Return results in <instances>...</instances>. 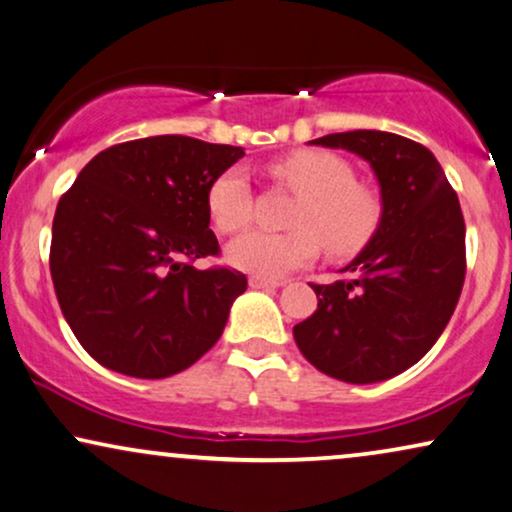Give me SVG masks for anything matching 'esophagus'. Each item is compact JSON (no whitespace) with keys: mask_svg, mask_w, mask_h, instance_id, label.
Instances as JSON below:
<instances>
[{"mask_svg":"<svg viewBox=\"0 0 512 512\" xmlns=\"http://www.w3.org/2000/svg\"><path fill=\"white\" fill-rule=\"evenodd\" d=\"M283 281H274V278H262V276H250V288L255 290H274L281 288Z\"/></svg>","mask_w":512,"mask_h":512,"instance_id":"34e87169","label":"esophagus"}]
</instances>
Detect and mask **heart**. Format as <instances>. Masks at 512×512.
<instances>
[{
  "label": "heart",
  "mask_w": 512,
  "mask_h": 512,
  "mask_svg": "<svg viewBox=\"0 0 512 512\" xmlns=\"http://www.w3.org/2000/svg\"><path fill=\"white\" fill-rule=\"evenodd\" d=\"M276 179L302 193L293 224L295 231L252 229L226 245V262L252 276L281 278L307 267L319 252V241L331 255L347 257L371 241L383 215L380 198L357 184L352 165L331 151H297L271 167ZM212 222L234 234L252 222L255 198L243 167H229L208 189Z\"/></svg>",
  "instance_id": "b5f03b06"
}]
</instances>
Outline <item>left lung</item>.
Listing matches in <instances>:
<instances>
[{"instance_id": "8db88e82", "label": "left lung", "mask_w": 512, "mask_h": 512, "mask_svg": "<svg viewBox=\"0 0 512 512\" xmlns=\"http://www.w3.org/2000/svg\"><path fill=\"white\" fill-rule=\"evenodd\" d=\"M309 144L364 158L383 215L345 278L312 286L319 307L293 328L309 364L342 383L371 385L430 352L454 314L465 278L461 203L437 158L378 129L328 134Z\"/></svg>"}]
</instances>
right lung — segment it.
Masks as SVG:
<instances>
[{
	"label": "right lung",
	"mask_w": 512,
	"mask_h": 512,
	"mask_svg": "<svg viewBox=\"0 0 512 512\" xmlns=\"http://www.w3.org/2000/svg\"><path fill=\"white\" fill-rule=\"evenodd\" d=\"M245 151L165 134L94 155L58 200L51 281L70 331L101 366L170 378L222 335L248 288L236 269H196L217 255L208 189Z\"/></svg>",
	"instance_id": "right-lung-1"
}]
</instances>
